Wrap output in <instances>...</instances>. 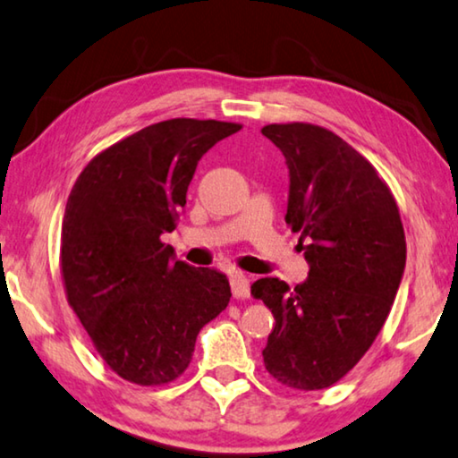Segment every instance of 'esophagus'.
Masks as SVG:
<instances>
[{
  "label": "esophagus",
  "instance_id": "esophagus-1",
  "mask_svg": "<svg viewBox=\"0 0 458 458\" xmlns=\"http://www.w3.org/2000/svg\"><path fill=\"white\" fill-rule=\"evenodd\" d=\"M231 293L235 299H248L250 297V278L242 272H235L231 276Z\"/></svg>",
  "mask_w": 458,
  "mask_h": 458
}]
</instances>
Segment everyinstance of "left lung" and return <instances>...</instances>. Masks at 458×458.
<instances>
[{"instance_id": "obj_1", "label": "left lung", "mask_w": 458, "mask_h": 458, "mask_svg": "<svg viewBox=\"0 0 458 458\" xmlns=\"http://www.w3.org/2000/svg\"><path fill=\"white\" fill-rule=\"evenodd\" d=\"M288 167L286 225L301 233L309 276L294 288L259 278L272 309L266 370L301 391L346 375L381 332L405 270V235L391 190L354 147L315 124H268Z\"/></svg>"}]
</instances>
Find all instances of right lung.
Returning <instances> with one entry per match:
<instances>
[{
  "label": "right lung",
  "instance_id": "right-lung-1",
  "mask_svg": "<svg viewBox=\"0 0 458 458\" xmlns=\"http://www.w3.org/2000/svg\"><path fill=\"white\" fill-rule=\"evenodd\" d=\"M239 129L194 118L145 126L91 159L69 194L61 229L69 305L126 381L178 378L196 335L229 305L227 276L175 259L161 235L175 229L200 157Z\"/></svg>",
  "mask_w": 458,
  "mask_h": 458
}]
</instances>
